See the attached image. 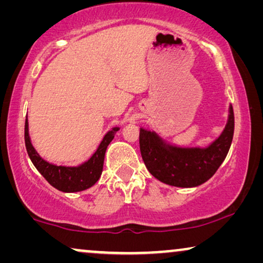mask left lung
<instances>
[{
  "label": "left lung",
  "instance_id": "left-lung-1",
  "mask_svg": "<svg viewBox=\"0 0 263 263\" xmlns=\"http://www.w3.org/2000/svg\"><path fill=\"white\" fill-rule=\"evenodd\" d=\"M233 130L235 116L230 105L224 130L207 147L171 145L154 130L140 128V151L153 177L168 185L193 188L207 182L217 172L229 153Z\"/></svg>",
  "mask_w": 263,
  "mask_h": 263
}]
</instances>
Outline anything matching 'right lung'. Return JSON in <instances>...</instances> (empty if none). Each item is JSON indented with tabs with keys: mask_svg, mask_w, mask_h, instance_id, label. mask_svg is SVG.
<instances>
[{
	"mask_svg": "<svg viewBox=\"0 0 263 263\" xmlns=\"http://www.w3.org/2000/svg\"><path fill=\"white\" fill-rule=\"evenodd\" d=\"M120 130V127H114L104 135L98 148L88 160L78 165V166H64L49 163L39 156L32 145L30 133H28V120L25 122V145L27 154L35 168L41 175L51 184L53 188L63 193L82 192L95 185L103 172L104 158L109 143L112 141L115 134Z\"/></svg>",
	"mask_w": 263,
	"mask_h": 263,
	"instance_id": "add662e5",
	"label": "right lung"
}]
</instances>
